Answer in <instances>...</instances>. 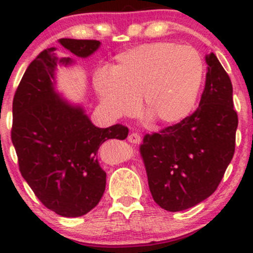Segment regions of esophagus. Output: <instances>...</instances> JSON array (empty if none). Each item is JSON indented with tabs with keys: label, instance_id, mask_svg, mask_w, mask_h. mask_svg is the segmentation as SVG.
<instances>
[{
	"label": "esophagus",
	"instance_id": "1",
	"mask_svg": "<svg viewBox=\"0 0 253 253\" xmlns=\"http://www.w3.org/2000/svg\"><path fill=\"white\" fill-rule=\"evenodd\" d=\"M128 142H131L132 144H139L142 142V138L139 134L137 133H131L128 136Z\"/></svg>",
	"mask_w": 253,
	"mask_h": 253
}]
</instances>
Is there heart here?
<instances>
[{
	"mask_svg": "<svg viewBox=\"0 0 253 253\" xmlns=\"http://www.w3.org/2000/svg\"><path fill=\"white\" fill-rule=\"evenodd\" d=\"M205 76L200 52L191 46L154 42L120 53L111 71H98L94 88L112 117L142 110L155 124L171 126L191 115Z\"/></svg>",
	"mask_w": 253,
	"mask_h": 253,
	"instance_id": "1",
	"label": "heart"
}]
</instances>
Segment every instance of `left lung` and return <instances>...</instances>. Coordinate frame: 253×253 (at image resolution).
Here are the masks:
<instances>
[{"instance_id": "8db88e82", "label": "left lung", "mask_w": 253, "mask_h": 253, "mask_svg": "<svg viewBox=\"0 0 253 253\" xmlns=\"http://www.w3.org/2000/svg\"><path fill=\"white\" fill-rule=\"evenodd\" d=\"M206 62L197 110L159 133L145 134L139 148L153 200L165 211H185L208 198L235 152L233 84L213 52Z\"/></svg>"}]
</instances>
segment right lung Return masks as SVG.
<instances>
[{"instance_id": "add662e5", "label": "right lung", "mask_w": 253, "mask_h": 253, "mask_svg": "<svg viewBox=\"0 0 253 253\" xmlns=\"http://www.w3.org/2000/svg\"><path fill=\"white\" fill-rule=\"evenodd\" d=\"M58 42L82 58L100 47L98 40ZM73 63V58L58 57L55 47L37 56L14 94L11 132L24 180L46 208L68 218L84 215L103 197L106 172L99 165V147L128 134L122 125L96 127L83 106L71 104L56 90L57 66Z\"/></svg>"}]
</instances>
